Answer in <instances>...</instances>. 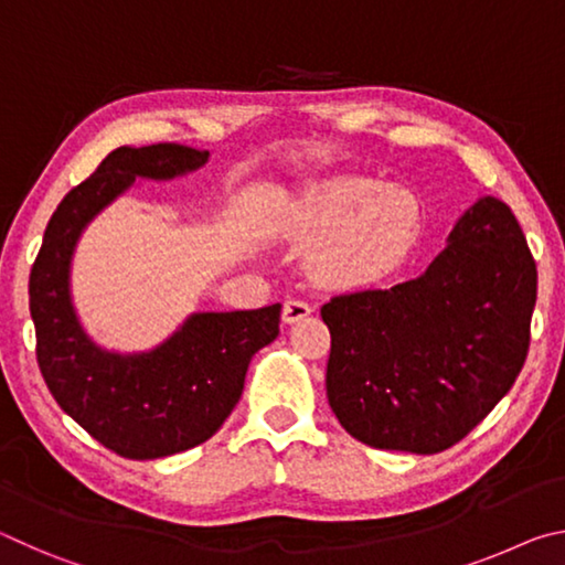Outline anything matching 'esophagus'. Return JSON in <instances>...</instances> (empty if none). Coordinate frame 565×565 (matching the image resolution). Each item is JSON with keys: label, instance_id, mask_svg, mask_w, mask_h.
Returning <instances> with one entry per match:
<instances>
[{"label": "esophagus", "instance_id": "1", "mask_svg": "<svg viewBox=\"0 0 565 565\" xmlns=\"http://www.w3.org/2000/svg\"><path fill=\"white\" fill-rule=\"evenodd\" d=\"M311 311H313V309H311L309 301H303V299H289V301L284 303L281 321H284V323H296V321H301V319L309 317Z\"/></svg>", "mask_w": 565, "mask_h": 565}]
</instances>
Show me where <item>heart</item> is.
Listing matches in <instances>:
<instances>
[{
  "instance_id": "1",
  "label": "heart",
  "mask_w": 565,
  "mask_h": 565,
  "mask_svg": "<svg viewBox=\"0 0 565 565\" xmlns=\"http://www.w3.org/2000/svg\"><path fill=\"white\" fill-rule=\"evenodd\" d=\"M420 228L418 199L374 179H333L301 202L294 236L317 244L313 274L333 286L369 284L406 259Z\"/></svg>"
}]
</instances>
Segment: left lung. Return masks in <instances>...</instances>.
I'll use <instances>...</instances> for the list:
<instances>
[{"label":"left lung","mask_w":565,"mask_h":565,"mask_svg":"<svg viewBox=\"0 0 565 565\" xmlns=\"http://www.w3.org/2000/svg\"><path fill=\"white\" fill-rule=\"evenodd\" d=\"M539 271L519 222L493 196L458 216L416 279L333 296L327 396L356 441L438 454L509 394L531 339Z\"/></svg>","instance_id":"obj_1"}]
</instances>
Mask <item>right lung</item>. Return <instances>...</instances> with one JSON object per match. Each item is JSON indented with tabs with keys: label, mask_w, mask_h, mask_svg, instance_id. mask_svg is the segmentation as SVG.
Returning a JSON list of instances; mask_svg holds the SVG:
<instances>
[{
	"label": "right lung",
	"mask_w": 565,
	"mask_h": 565,
	"mask_svg": "<svg viewBox=\"0 0 565 565\" xmlns=\"http://www.w3.org/2000/svg\"><path fill=\"white\" fill-rule=\"evenodd\" d=\"M206 161L209 151L179 145L114 149L56 206L30 274L36 361L46 386L84 431L134 461L189 451L212 438L242 398L254 353L279 337L281 303L194 311L147 351L102 347L76 313L72 262L84 228L137 179L171 181Z\"/></svg>",
	"instance_id": "obj_1"
}]
</instances>
